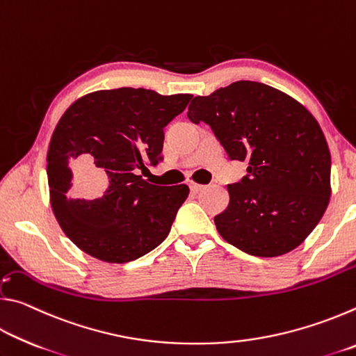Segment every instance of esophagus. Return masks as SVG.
<instances>
[{
    "instance_id": "1",
    "label": "esophagus",
    "mask_w": 356,
    "mask_h": 356,
    "mask_svg": "<svg viewBox=\"0 0 356 356\" xmlns=\"http://www.w3.org/2000/svg\"><path fill=\"white\" fill-rule=\"evenodd\" d=\"M188 186H190V191L191 193H200L204 186L202 185H200V184H195V182H190L188 184Z\"/></svg>"
}]
</instances>
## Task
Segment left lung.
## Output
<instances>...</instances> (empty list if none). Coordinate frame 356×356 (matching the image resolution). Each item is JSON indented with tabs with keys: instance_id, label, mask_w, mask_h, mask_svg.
<instances>
[{
	"instance_id": "8db88e82",
	"label": "left lung",
	"mask_w": 356,
	"mask_h": 356,
	"mask_svg": "<svg viewBox=\"0 0 356 356\" xmlns=\"http://www.w3.org/2000/svg\"><path fill=\"white\" fill-rule=\"evenodd\" d=\"M204 122L229 160L246 174L229 184V204L215 216L227 243L275 257L303 242L327 210L331 156L323 131L297 100L257 81H236L197 95L186 113Z\"/></svg>"
}]
</instances>
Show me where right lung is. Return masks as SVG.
I'll list each match as a JSON object with an SVG mask.
<instances>
[{"instance_id":"right-lung-1","label":"right lung","mask_w":356,"mask_h":356,"mask_svg":"<svg viewBox=\"0 0 356 356\" xmlns=\"http://www.w3.org/2000/svg\"><path fill=\"white\" fill-rule=\"evenodd\" d=\"M191 97L119 88L84 95L65 110L48 147L47 176L53 212L78 248L124 264L168 237L188 186L147 184L138 171L163 160V129ZM89 170L100 172L99 180L86 178Z\"/></svg>"}]
</instances>
